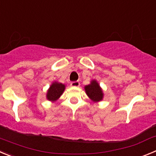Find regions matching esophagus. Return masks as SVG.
Masks as SVG:
<instances>
[{"instance_id": "34e87169", "label": "esophagus", "mask_w": 156, "mask_h": 156, "mask_svg": "<svg viewBox=\"0 0 156 156\" xmlns=\"http://www.w3.org/2000/svg\"><path fill=\"white\" fill-rule=\"evenodd\" d=\"M71 85L72 87H78L80 85L79 81H72L71 83Z\"/></svg>"}]
</instances>
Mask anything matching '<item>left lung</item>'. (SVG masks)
Instances as JSON below:
<instances>
[{
	"label": "left lung",
	"instance_id": "8db88e82",
	"mask_svg": "<svg viewBox=\"0 0 156 156\" xmlns=\"http://www.w3.org/2000/svg\"><path fill=\"white\" fill-rule=\"evenodd\" d=\"M85 91L88 98L94 102H99L104 98L102 88L95 79L91 80L89 85H85Z\"/></svg>",
	"mask_w": 156,
	"mask_h": 156
}]
</instances>
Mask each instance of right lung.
<instances>
[{
	"instance_id": "1",
	"label": "right lung",
	"mask_w": 156,
	"mask_h": 156,
	"mask_svg": "<svg viewBox=\"0 0 156 156\" xmlns=\"http://www.w3.org/2000/svg\"><path fill=\"white\" fill-rule=\"evenodd\" d=\"M65 89V85L62 83L58 82V81H54L51 83V86L47 91L46 94V98L48 101H56L58 98H60L61 95L63 94L64 91Z\"/></svg>"
}]
</instances>
